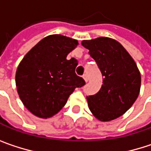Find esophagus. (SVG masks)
<instances>
[{
    "label": "esophagus",
    "mask_w": 151,
    "mask_h": 151,
    "mask_svg": "<svg viewBox=\"0 0 151 151\" xmlns=\"http://www.w3.org/2000/svg\"><path fill=\"white\" fill-rule=\"evenodd\" d=\"M83 78H84V80H85L86 82H87V81H88V77H87L86 74H84V75H83Z\"/></svg>",
    "instance_id": "34e87169"
}]
</instances>
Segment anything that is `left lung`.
I'll return each instance as SVG.
<instances>
[{
  "mask_svg": "<svg viewBox=\"0 0 151 151\" xmlns=\"http://www.w3.org/2000/svg\"><path fill=\"white\" fill-rule=\"evenodd\" d=\"M81 44L89 50L103 76L100 91L86 97L88 107L101 122L114 120L125 114L139 95V69L126 49L113 38L101 37Z\"/></svg>",
  "mask_w": 151,
  "mask_h": 151,
  "instance_id": "obj_1",
  "label": "left lung"
}]
</instances>
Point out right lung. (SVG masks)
Returning a JSON list of instances; mask_svg holds the SVG:
<instances>
[{"mask_svg": "<svg viewBox=\"0 0 151 151\" xmlns=\"http://www.w3.org/2000/svg\"><path fill=\"white\" fill-rule=\"evenodd\" d=\"M78 45L73 38L50 35L20 62L15 73L17 93L24 106L37 117L47 119L58 114L76 87L86 84L75 73L77 60L66 58Z\"/></svg>", "mask_w": 151, "mask_h": 151, "instance_id": "obj_1", "label": "right lung"}]
</instances>
